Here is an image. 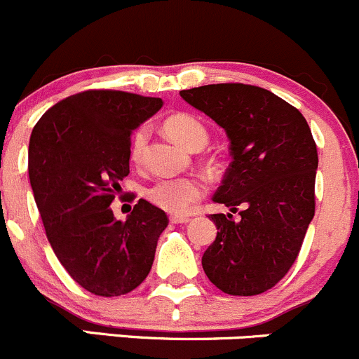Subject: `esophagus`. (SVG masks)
Wrapping results in <instances>:
<instances>
[{
  "mask_svg": "<svg viewBox=\"0 0 359 359\" xmlns=\"http://www.w3.org/2000/svg\"><path fill=\"white\" fill-rule=\"evenodd\" d=\"M170 222L172 224H189L191 218L187 215H170Z\"/></svg>",
  "mask_w": 359,
  "mask_h": 359,
  "instance_id": "esophagus-1",
  "label": "esophagus"
}]
</instances>
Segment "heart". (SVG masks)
Masks as SVG:
<instances>
[{"label":"heart","instance_id":"b5f03b06","mask_svg":"<svg viewBox=\"0 0 359 359\" xmlns=\"http://www.w3.org/2000/svg\"><path fill=\"white\" fill-rule=\"evenodd\" d=\"M165 130L179 144L191 151H198L208 144V129L201 120L189 113H177L170 116L165 122ZM149 139V127L141 126L132 135L130 142V158L132 161L139 163L144 156L146 146ZM205 192V186L198 179L192 177H172V179H160L146 191V196L151 203L160 208L172 211V213H182L194 201H198Z\"/></svg>","mask_w":359,"mask_h":359}]
</instances>
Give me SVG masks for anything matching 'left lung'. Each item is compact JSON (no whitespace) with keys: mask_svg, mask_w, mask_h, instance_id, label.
<instances>
[{"mask_svg":"<svg viewBox=\"0 0 359 359\" xmlns=\"http://www.w3.org/2000/svg\"><path fill=\"white\" fill-rule=\"evenodd\" d=\"M230 141V161L211 215L217 239L203 255L211 284L232 296H256L287 273L315 215L318 154L306 118L270 90L210 84L180 90Z\"/></svg>","mask_w":359,"mask_h":359,"instance_id":"obj_1","label":"left lung"}]
</instances>
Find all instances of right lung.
<instances>
[{"label":"right lung","instance_id":"right-lung-1","mask_svg":"<svg viewBox=\"0 0 359 359\" xmlns=\"http://www.w3.org/2000/svg\"><path fill=\"white\" fill-rule=\"evenodd\" d=\"M163 101L84 90L50 108L29 142V179L56 258L96 296L130 292L148 277L167 213L139 199L126 222L110 208L129 175L130 135Z\"/></svg>","mask_w":359,"mask_h":359}]
</instances>
